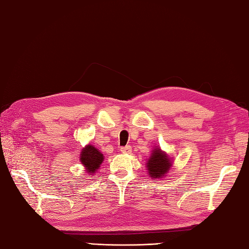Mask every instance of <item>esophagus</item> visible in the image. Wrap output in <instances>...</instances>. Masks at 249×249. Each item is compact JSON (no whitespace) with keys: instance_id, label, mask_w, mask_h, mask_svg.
Here are the masks:
<instances>
[{"instance_id":"34e87169","label":"esophagus","mask_w":249,"mask_h":249,"mask_svg":"<svg viewBox=\"0 0 249 249\" xmlns=\"http://www.w3.org/2000/svg\"><path fill=\"white\" fill-rule=\"evenodd\" d=\"M132 151V148L131 146H124V147H121V152L123 153H130Z\"/></svg>"}]
</instances>
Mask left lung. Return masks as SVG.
I'll return each instance as SVG.
<instances>
[{"label":"left lung","mask_w":249,"mask_h":249,"mask_svg":"<svg viewBox=\"0 0 249 249\" xmlns=\"http://www.w3.org/2000/svg\"><path fill=\"white\" fill-rule=\"evenodd\" d=\"M148 171L152 178H162L170 168V161L167 154L161 151V149H154L151 158L148 160Z\"/></svg>","instance_id":"1"}]
</instances>
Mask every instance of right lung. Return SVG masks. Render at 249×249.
Returning <instances> with one entry per match:
<instances>
[{"mask_svg": "<svg viewBox=\"0 0 249 249\" xmlns=\"http://www.w3.org/2000/svg\"><path fill=\"white\" fill-rule=\"evenodd\" d=\"M81 162L86 167L87 173L93 174L103 161V154L91 145H88L81 152Z\"/></svg>", "mask_w": 249, "mask_h": 249, "instance_id": "1", "label": "right lung"}]
</instances>
